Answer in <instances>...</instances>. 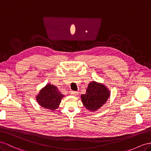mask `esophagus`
<instances>
[{"mask_svg": "<svg viewBox=\"0 0 151 151\" xmlns=\"http://www.w3.org/2000/svg\"><path fill=\"white\" fill-rule=\"evenodd\" d=\"M71 95H73V96H78V92H76V91H71Z\"/></svg>", "mask_w": 151, "mask_h": 151, "instance_id": "esophagus-1", "label": "esophagus"}]
</instances>
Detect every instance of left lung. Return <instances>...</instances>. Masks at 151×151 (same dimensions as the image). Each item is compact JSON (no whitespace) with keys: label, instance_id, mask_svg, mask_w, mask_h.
Returning a JSON list of instances; mask_svg holds the SVG:
<instances>
[{"label":"left lung","instance_id":"8db88e82","mask_svg":"<svg viewBox=\"0 0 151 151\" xmlns=\"http://www.w3.org/2000/svg\"><path fill=\"white\" fill-rule=\"evenodd\" d=\"M110 95V91L106 86L93 81L88 85L86 93L81 95V98L87 110L94 111L106 103Z\"/></svg>","mask_w":151,"mask_h":151}]
</instances>
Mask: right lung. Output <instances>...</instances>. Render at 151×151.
Listing matches in <instances>:
<instances>
[{
	"label": "right lung",
	"mask_w": 151,
	"mask_h": 151,
	"mask_svg": "<svg viewBox=\"0 0 151 151\" xmlns=\"http://www.w3.org/2000/svg\"><path fill=\"white\" fill-rule=\"evenodd\" d=\"M64 96L59 91L57 87L53 85L47 84L39 92L36 96V100L41 107L55 110L59 108L61 99Z\"/></svg>",
	"instance_id": "obj_1"
}]
</instances>
